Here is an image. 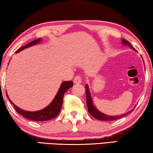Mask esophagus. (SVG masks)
Returning <instances> with one entry per match:
<instances>
[{"mask_svg":"<svg viewBox=\"0 0 153 153\" xmlns=\"http://www.w3.org/2000/svg\"><path fill=\"white\" fill-rule=\"evenodd\" d=\"M74 84H81V82H82V77H80L79 76H76V77H75V78H74Z\"/></svg>","mask_w":153,"mask_h":153,"instance_id":"34e87169","label":"esophagus"}]
</instances>
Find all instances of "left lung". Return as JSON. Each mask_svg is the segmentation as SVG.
Wrapping results in <instances>:
<instances>
[{
  "mask_svg": "<svg viewBox=\"0 0 153 153\" xmlns=\"http://www.w3.org/2000/svg\"><path fill=\"white\" fill-rule=\"evenodd\" d=\"M122 42L124 45H127L129 46H130L131 48L134 49V50L136 51V49L134 48L130 43H129L128 41H127L125 39H123L122 40ZM86 103H87V107H88V112L90 113V114H91V115L93 116L94 118L97 119V120H101V121H114V120H118V119H120L121 117H124V116L126 115L127 114H128L129 113H131V111L130 112H129L128 113H126V114H123L122 115H119V116H109V115H105V114H103L102 113H100L99 111H98L97 108L94 107V106L92 104V98L91 97H90V92H89V89H88V85H86Z\"/></svg>",
  "mask_w": 153,
  "mask_h": 153,
  "instance_id": "1",
  "label": "left lung"
}]
</instances>
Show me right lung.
Instances as JSON below:
<instances>
[{"instance_id":"obj_1","label":"right lung","mask_w":153,"mask_h":153,"mask_svg":"<svg viewBox=\"0 0 153 153\" xmlns=\"http://www.w3.org/2000/svg\"><path fill=\"white\" fill-rule=\"evenodd\" d=\"M40 40H41V38H38V40H35L32 41V42L27 44V45L22 46V48H20L19 50H17L16 51V53H18V52L22 51L23 49L26 48L27 47H30L31 46L36 45V44L39 42ZM73 85H74V83L71 81L63 82L62 83L61 86L60 87V89H59V92H57V94H56L55 98H54V100L52 101L51 104L49 105L48 107H46L45 108H44V109L41 111H36V112H30V111H26L21 109V108L17 107V106H15L13 103L12 102L11 100L9 98L7 94V97H8L10 102L13 105V107L15 108V111H17V113L20 114V115H22L24 117L32 121H45L51 120L52 119L55 118L56 116L59 115L61 109L62 105H63V97H64L65 93L70 88L73 86Z\"/></svg>"}]
</instances>
